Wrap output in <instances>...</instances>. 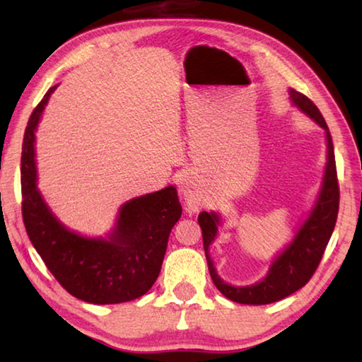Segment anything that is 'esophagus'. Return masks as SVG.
Instances as JSON below:
<instances>
[{
	"label": "esophagus",
	"instance_id": "obj_1",
	"mask_svg": "<svg viewBox=\"0 0 362 362\" xmlns=\"http://www.w3.org/2000/svg\"><path fill=\"white\" fill-rule=\"evenodd\" d=\"M182 194H183V199H185L187 210L191 213H196L199 210V202L193 191L188 189L187 187H182Z\"/></svg>",
	"mask_w": 362,
	"mask_h": 362
}]
</instances>
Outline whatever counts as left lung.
<instances>
[{
    "label": "left lung",
    "mask_w": 362,
    "mask_h": 362,
    "mask_svg": "<svg viewBox=\"0 0 362 362\" xmlns=\"http://www.w3.org/2000/svg\"><path fill=\"white\" fill-rule=\"evenodd\" d=\"M289 98L296 109L305 113L319 127L324 129L327 163L319 193L311 210L306 213L305 219L298 224L292 240L272 258L263 279L253 284H245V286H235V284L222 280L210 255V245L216 240L222 219L216 211H202L197 218L199 226L202 228L206 264H209L214 286L221 291V294H224L236 303H274L303 288L317 269L336 226L337 210H339V185H337L332 135H329L324 117L313 101L292 88L289 90Z\"/></svg>",
    "instance_id": "1"
}]
</instances>
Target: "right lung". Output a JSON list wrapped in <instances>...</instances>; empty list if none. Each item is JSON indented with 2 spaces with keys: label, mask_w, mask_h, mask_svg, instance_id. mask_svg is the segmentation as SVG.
Segmentation results:
<instances>
[{
  "label": "right lung",
  "mask_w": 362,
  "mask_h": 362,
  "mask_svg": "<svg viewBox=\"0 0 362 362\" xmlns=\"http://www.w3.org/2000/svg\"><path fill=\"white\" fill-rule=\"evenodd\" d=\"M57 87L46 91L35 107L23 138V221L28 236L49 272L76 298L95 305L130 302L144 296L160 274L169 233L182 216L177 189L169 185L129 199L105 236H87L66 227L37 187L35 134Z\"/></svg>",
  "instance_id": "obj_1"
}]
</instances>
